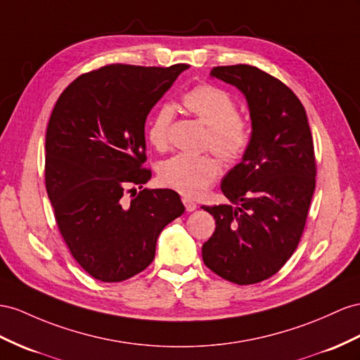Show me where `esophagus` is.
<instances>
[{
    "label": "esophagus",
    "mask_w": 360,
    "mask_h": 360,
    "mask_svg": "<svg viewBox=\"0 0 360 360\" xmlns=\"http://www.w3.org/2000/svg\"><path fill=\"white\" fill-rule=\"evenodd\" d=\"M182 202H184V205H186V210H187V211H195V210L198 208L196 202L188 199V198H182Z\"/></svg>",
    "instance_id": "1"
}]
</instances>
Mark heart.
I'll return each mask as SVG.
<instances>
[{"label":"heart","instance_id":"heart-1","mask_svg":"<svg viewBox=\"0 0 360 360\" xmlns=\"http://www.w3.org/2000/svg\"><path fill=\"white\" fill-rule=\"evenodd\" d=\"M187 114L207 127L205 147L226 164L240 161L250 149L252 126L250 120L238 114L236 98L216 85H198L181 98ZM174 109L162 105L156 110L149 126V141L155 149L164 150L169 144V132ZM220 173L219 161L210 155H174L160 165L158 178L164 187L181 193L186 198L200 196Z\"/></svg>","mask_w":360,"mask_h":360}]
</instances>
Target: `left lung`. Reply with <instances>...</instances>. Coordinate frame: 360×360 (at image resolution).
I'll use <instances>...</instances> for the list:
<instances>
[{
	"label": "left lung",
	"instance_id": "1",
	"mask_svg": "<svg viewBox=\"0 0 360 360\" xmlns=\"http://www.w3.org/2000/svg\"><path fill=\"white\" fill-rule=\"evenodd\" d=\"M211 76L245 94L252 140L220 186L236 207H202L216 219L202 259L226 281L255 284L278 272L300 243L316 182L313 138L306 109L281 80L245 63L214 67Z\"/></svg>",
	"mask_w": 360,
	"mask_h": 360
}]
</instances>
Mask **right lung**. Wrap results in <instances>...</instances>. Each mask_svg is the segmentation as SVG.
<instances>
[{
	"instance_id": "obj_1",
	"label": "right lung",
	"mask_w": 360,
	"mask_h": 360,
	"mask_svg": "<svg viewBox=\"0 0 360 360\" xmlns=\"http://www.w3.org/2000/svg\"><path fill=\"white\" fill-rule=\"evenodd\" d=\"M187 68L110 63L72 80L53 108L45 187L63 240L92 278L144 271L165 225L186 211L176 191L143 188L152 178L143 164L146 118Z\"/></svg>"
}]
</instances>
